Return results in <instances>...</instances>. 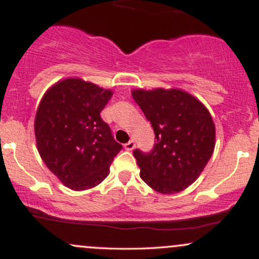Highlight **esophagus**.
<instances>
[{
  "mask_svg": "<svg viewBox=\"0 0 259 259\" xmlns=\"http://www.w3.org/2000/svg\"><path fill=\"white\" fill-rule=\"evenodd\" d=\"M125 150H127V151H133L134 148H135V141H134V140H130L129 142H127V144H125Z\"/></svg>",
  "mask_w": 259,
  "mask_h": 259,
  "instance_id": "esophagus-1",
  "label": "esophagus"
}]
</instances>
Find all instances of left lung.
<instances>
[{"mask_svg": "<svg viewBox=\"0 0 259 259\" xmlns=\"http://www.w3.org/2000/svg\"><path fill=\"white\" fill-rule=\"evenodd\" d=\"M135 102L154 130L148 153L134 151L140 177L154 191H183L200 177L215 146V126L207 107L179 89H136Z\"/></svg>", "mask_w": 259, "mask_h": 259, "instance_id": "left-lung-1", "label": "left lung"}]
</instances>
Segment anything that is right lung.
<instances>
[{
	"mask_svg": "<svg viewBox=\"0 0 259 259\" xmlns=\"http://www.w3.org/2000/svg\"><path fill=\"white\" fill-rule=\"evenodd\" d=\"M112 95L94 82L67 78L45 92L37 107L34 129L38 153L74 191L102 183L121 150L100 115Z\"/></svg>",
	"mask_w": 259,
	"mask_h": 259,
	"instance_id": "obj_1",
	"label": "right lung"
}]
</instances>
